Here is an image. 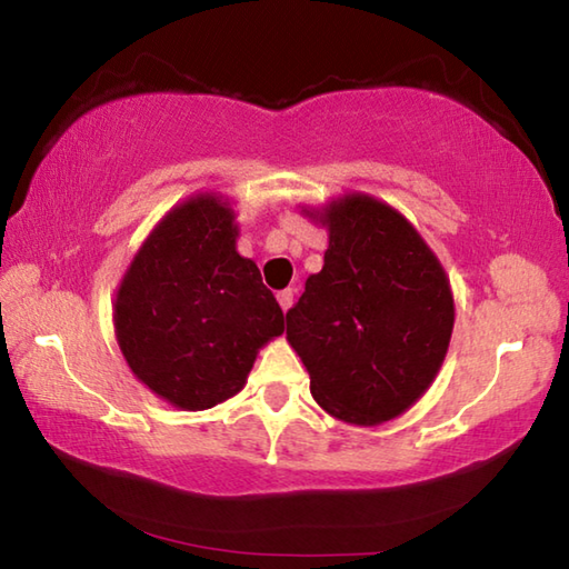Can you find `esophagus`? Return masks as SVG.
Wrapping results in <instances>:
<instances>
[{
  "label": "esophagus",
  "mask_w": 569,
  "mask_h": 569,
  "mask_svg": "<svg viewBox=\"0 0 569 569\" xmlns=\"http://www.w3.org/2000/svg\"><path fill=\"white\" fill-rule=\"evenodd\" d=\"M293 296H296V291L293 288H286V291H281L278 293V303H281V308H283V313L288 311V308L293 306Z\"/></svg>",
  "instance_id": "34e87169"
}]
</instances>
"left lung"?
Here are the masks:
<instances>
[{"label": "left lung", "mask_w": 569, "mask_h": 569, "mask_svg": "<svg viewBox=\"0 0 569 569\" xmlns=\"http://www.w3.org/2000/svg\"><path fill=\"white\" fill-rule=\"evenodd\" d=\"M329 233L323 268L286 313L311 393L333 419L379 427L435 383L455 331V293L427 240L369 192L298 206Z\"/></svg>", "instance_id": "8db88e82"}]
</instances>
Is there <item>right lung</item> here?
<instances>
[{"mask_svg": "<svg viewBox=\"0 0 569 569\" xmlns=\"http://www.w3.org/2000/svg\"><path fill=\"white\" fill-rule=\"evenodd\" d=\"M233 200L196 192L162 216L122 273L114 339L132 377L182 411L246 387L258 351L283 333L261 271L236 248Z\"/></svg>", "mask_w": 569, "mask_h": 569, "instance_id": "obj_1", "label": "right lung"}]
</instances>
